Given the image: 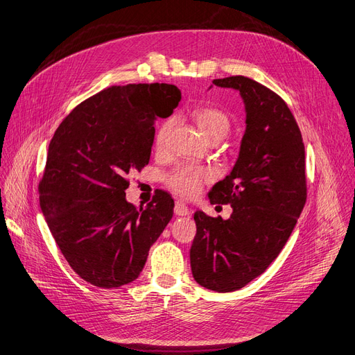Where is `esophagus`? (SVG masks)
<instances>
[{"instance_id":"obj_1","label":"esophagus","mask_w":355,"mask_h":355,"mask_svg":"<svg viewBox=\"0 0 355 355\" xmlns=\"http://www.w3.org/2000/svg\"><path fill=\"white\" fill-rule=\"evenodd\" d=\"M174 212H175V215H178V216H187V215H190V209H189L184 203H182V202H175Z\"/></svg>"}]
</instances>
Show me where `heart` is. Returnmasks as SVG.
Here are the masks:
<instances>
[{
  "label": "heart",
  "instance_id": "b5f03b06",
  "mask_svg": "<svg viewBox=\"0 0 355 355\" xmlns=\"http://www.w3.org/2000/svg\"><path fill=\"white\" fill-rule=\"evenodd\" d=\"M193 120L198 124L200 133L206 139V141L219 139L222 140L231 128L230 116L218 108L212 107H203L199 110H194ZM171 130V123H164L159 130L156 131L155 144L157 149H162L166 143L168 135ZM207 178V171L202 168H193L189 165H181L175 168L173 173L168 175V184L178 194L184 196V198H193L198 194L202 189L203 181Z\"/></svg>",
  "mask_w": 355,
  "mask_h": 355
}]
</instances>
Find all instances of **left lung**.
Wrapping results in <instances>:
<instances>
[{
  "label": "left lung",
  "instance_id": "1",
  "mask_svg": "<svg viewBox=\"0 0 355 355\" xmlns=\"http://www.w3.org/2000/svg\"><path fill=\"white\" fill-rule=\"evenodd\" d=\"M212 83L240 92L245 130L231 173L207 194L232 214H194L190 265L199 285L231 293L263 273L290 239L307 198L306 153L294 115L275 92L244 76Z\"/></svg>",
  "mask_w": 355,
  "mask_h": 355
}]
</instances>
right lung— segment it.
I'll use <instances>...</instances> for the list:
<instances>
[{"instance_id":"add662e5","label":"right lung","mask_w":355,"mask_h":355,"mask_svg":"<svg viewBox=\"0 0 355 355\" xmlns=\"http://www.w3.org/2000/svg\"><path fill=\"white\" fill-rule=\"evenodd\" d=\"M174 85L112 86L65 116L39 182L49 231L71 269L99 288L133 282L174 214L166 191L148 207L127 202V175L149 164L155 121L178 107Z\"/></svg>"}]
</instances>
